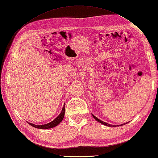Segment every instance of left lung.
I'll return each mask as SVG.
<instances>
[{
  "instance_id": "left-lung-1",
  "label": "left lung",
  "mask_w": 158,
  "mask_h": 158,
  "mask_svg": "<svg viewBox=\"0 0 158 158\" xmlns=\"http://www.w3.org/2000/svg\"><path fill=\"white\" fill-rule=\"evenodd\" d=\"M92 117H93L95 118V120H97L98 122L101 123V124H102V125H106V126H108V127H119V126H122V125H124L127 124V123H123V124L118 125H110V124H109V123H105V122H103V121H102L101 120H100V119H98L97 117H96L93 114H92Z\"/></svg>"
}]
</instances>
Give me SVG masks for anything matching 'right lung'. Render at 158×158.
Returning a JSON list of instances; mask_svg holds the SVG:
<instances>
[{
  "label": "right lung",
  "mask_w": 158,
  "mask_h": 158,
  "mask_svg": "<svg viewBox=\"0 0 158 158\" xmlns=\"http://www.w3.org/2000/svg\"><path fill=\"white\" fill-rule=\"evenodd\" d=\"M64 114H65V103H64L63 109H62V110H61V112L60 113V114L54 119V120L49 123L45 124V125H36L33 124V123H28L35 128H38V129H51V128L57 126V125H59L60 123L62 121L63 118L64 117Z\"/></svg>",
  "instance_id": "right-lung-1"
}]
</instances>
